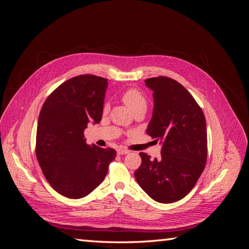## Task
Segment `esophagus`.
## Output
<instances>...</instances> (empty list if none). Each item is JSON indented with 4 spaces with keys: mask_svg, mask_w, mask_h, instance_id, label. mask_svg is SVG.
Instances as JSON below:
<instances>
[{
    "mask_svg": "<svg viewBox=\"0 0 249 249\" xmlns=\"http://www.w3.org/2000/svg\"><path fill=\"white\" fill-rule=\"evenodd\" d=\"M130 152L127 149H124V148H118L117 149V154L118 155H126V154H129Z\"/></svg>",
    "mask_w": 249,
    "mask_h": 249,
    "instance_id": "obj_1",
    "label": "esophagus"
}]
</instances>
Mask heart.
I'll return each mask as SVG.
<instances>
[{"mask_svg":"<svg viewBox=\"0 0 249 249\" xmlns=\"http://www.w3.org/2000/svg\"><path fill=\"white\" fill-rule=\"evenodd\" d=\"M122 100L132 112H135L139 109L146 110L147 101L145 99V96L143 95L142 92L139 91L138 89L131 88L129 90H126V91L122 95ZM108 110L109 105L105 104L103 107L104 113H106Z\"/></svg>","mask_w":249,"mask_h":249,"instance_id":"heart-1","label":"heart"}]
</instances>
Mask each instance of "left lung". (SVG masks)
I'll list each match as a JSON object with an SVG mask.
<instances>
[{
  "mask_svg": "<svg viewBox=\"0 0 249 249\" xmlns=\"http://www.w3.org/2000/svg\"><path fill=\"white\" fill-rule=\"evenodd\" d=\"M145 85L154 95L153 116L146 133L160 140L162 148L159 159L139 154L142 162L135 178L154 200L175 202L192 190L205 169L206 118L194 97L176 80L150 78Z\"/></svg>",
  "mask_w": 249,
  "mask_h": 249,
  "instance_id": "obj_1",
  "label": "left lung"
}]
</instances>
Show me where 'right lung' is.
Masks as SVG:
<instances>
[{
  "label": "right lung",
  "mask_w": 249,
  "mask_h": 249,
  "mask_svg": "<svg viewBox=\"0 0 249 249\" xmlns=\"http://www.w3.org/2000/svg\"><path fill=\"white\" fill-rule=\"evenodd\" d=\"M107 79L81 74L57 87L41 108L36 133V158L53 189L78 199L106 177L116 150L90 146L84 130L103 115Z\"/></svg>",
  "instance_id": "obj_1"
}]
</instances>
